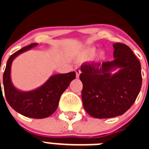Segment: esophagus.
<instances>
[{
	"mask_svg": "<svg viewBox=\"0 0 149 149\" xmlns=\"http://www.w3.org/2000/svg\"><path fill=\"white\" fill-rule=\"evenodd\" d=\"M75 72H76V77H79L80 76V74H81V70L79 68H75Z\"/></svg>",
	"mask_w": 149,
	"mask_h": 149,
	"instance_id": "34e87169",
	"label": "esophagus"
}]
</instances>
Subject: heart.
Masks as SVG:
<instances>
[{"label":"heart","instance_id":"heart-1","mask_svg":"<svg viewBox=\"0 0 149 149\" xmlns=\"http://www.w3.org/2000/svg\"><path fill=\"white\" fill-rule=\"evenodd\" d=\"M87 54L89 55V56H92L95 54V50L93 48H91V49L88 50L87 51Z\"/></svg>","mask_w":149,"mask_h":149}]
</instances>
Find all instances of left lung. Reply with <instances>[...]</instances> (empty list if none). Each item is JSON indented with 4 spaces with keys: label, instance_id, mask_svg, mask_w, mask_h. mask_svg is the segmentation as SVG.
<instances>
[{
    "label": "left lung",
    "instance_id": "left-lung-1",
    "mask_svg": "<svg viewBox=\"0 0 149 149\" xmlns=\"http://www.w3.org/2000/svg\"><path fill=\"white\" fill-rule=\"evenodd\" d=\"M113 61L83 63L80 79L84 107L97 119L113 118L125 113L135 102L142 86L141 65L128 46L113 44ZM120 69L112 76L110 71Z\"/></svg>",
    "mask_w": 149,
    "mask_h": 149
}]
</instances>
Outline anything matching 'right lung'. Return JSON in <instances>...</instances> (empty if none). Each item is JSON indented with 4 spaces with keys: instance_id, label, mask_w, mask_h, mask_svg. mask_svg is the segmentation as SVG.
<instances>
[{
    "instance_id": "obj_1",
    "label": "right lung",
    "mask_w": 149,
    "mask_h": 149,
    "mask_svg": "<svg viewBox=\"0 0 149 149\" xmlns=\"http://www.w3.org/2000/svg\"><path fill=\"white\" fill-rule=\"evenodd\" d=\"M36 45H37V43H32L18 50L10 56L3 72V84L6 101L12 108L24 116L33 119H44L54 113L58 107L60 96L67 89L71 81L75 78L76 73L72 72L55 74L50 77L44 85L30 92H21L15 89L10 79L12 62L18 54ZM0 86V93H2L1 85Z\"/></svg>"
}]
</instances>
